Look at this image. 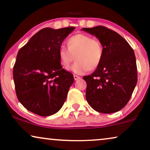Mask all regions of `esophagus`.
<instances>
[{
	"mask_svg": "<svg viewBox=\"0 0 150 150\" xmlns=\"http://www.w3.org/2000/svg\"><path fill=\"white\" fill-rule=\"evenodd\" d=\"M74 79L75 81H77V80L81 79V77L79 76H77V75H74Z\"/></svg>",
	"mask_w": 150,
	"mask_h": 150,
	"instance_id": "esophagus-1",
	"label": "esophagus"
}]
</instances>
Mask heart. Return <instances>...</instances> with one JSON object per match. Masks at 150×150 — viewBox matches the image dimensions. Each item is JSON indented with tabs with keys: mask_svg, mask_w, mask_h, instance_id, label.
Listing matches in <instances>:
<instances>
[{
	"mask_svg": "<svg viewBox=\"0 0 150 150\" xmlns=\"http://www.w3.org/2000/svg\"><path fill=\"white\" fill-rule=\"evenodd\" d=\"M67 48H59L58 58L61 66L66 69L76 59L69 70L76 74H84L90 69H97L104 56V48L99 40L85 34H76L66 42Z\"/></svg>",
	"mask_w": 150,
	"mask_h": 150,
	"instance_id": "heart-1",
	"label": "heart"
}]
</instances>
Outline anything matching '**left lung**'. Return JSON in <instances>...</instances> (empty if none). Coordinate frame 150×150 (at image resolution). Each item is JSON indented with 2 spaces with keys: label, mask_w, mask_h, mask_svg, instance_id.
<instances>
[{
  "label": "left lung",
  "mask_w": 150,
  "mask_h": 150,
  "mask_svg": "<svg viewBox=\"0 0 150 150\" xmlns=\"http://www.w3.org/2000/svg\"><path fill=\"white\" fill-rule=\"evenodd\" d=\"M81 30L95 35L104 48L103 59L93 74L83 77L86 99L102 113H112L126 105L137 83L134 50L117 33L103 26Z\"/></svg>",
  "instance_id": "obj_1"
}]
</instances>
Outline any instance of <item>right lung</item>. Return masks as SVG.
I'll use <instances>...</instances> for the list:
<instances>
[{
  "mask_svg": "<svg viewBox=\"0 0 150 150\" xmlns=\"http://www.w3.org/2000/svg\"><path fill=\"white\" fill-rule=\"evenodd\" d=\"M74 28H43L18 51L13 71L16 96L29 111L50 116L64 104L74 76L63 69L58 51Z\"/></svg>",
  "mask_w": 150,
  "mask_h": 150,
  "instance_id": "right-lung-1",
  "label": "right lung"
}]
</instances>
